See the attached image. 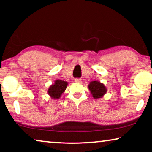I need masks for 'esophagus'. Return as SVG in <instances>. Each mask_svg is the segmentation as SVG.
<instances>
[{"label": "esophagus", "instance_id": "esophagus-1", "mask_svg": "<svg viewBox=\"0 0 152 152\" xmlns=\"http://www.w3.org/2000/svg\"><path fill=\"white\" fill-rule=\"evenodd\" d=\"M75 82H77V83H81V82H82V80H81L80 79L77 78V79H75Z\"/></svg>", "mask_w": 152, "mask_h": 152}]
</instances>
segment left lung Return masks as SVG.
Listing matches in <instances>:
<instances>
[{
    "label": "left lung",
    "mask_w": 152,
    "mask_h": 152,
    "mask_svg": "<svg viewBox=\"0 0 152 152\" xmlns=\"http://www.w3.org/2000/svg\"><path fill=\"white\" fill-rule=\"evenodd\" d=\"M88 88L91 91L92 97L94 99H99L104 97V95L107 93V87L104 86L103 83H101L99 81H92L89 83Z\"/></svg>",
    "instance_id": "left-lung-1"
}]
</instances>
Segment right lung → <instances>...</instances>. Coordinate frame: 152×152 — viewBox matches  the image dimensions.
<instances>
[{
    "mask_svg": "<svg viewBox=\"0 0 152 152\" xmlns=\"http://www.w3.org/2000/svg\"><path fill=\"white\" fill-rule=\"evenodd\" d=\"M68 82L61 80H56L54 84L49 86L48 89V94L52 99H58L61 97V95L65 92L67 88Z\"/></svg>",
    "mask_w": 152,
    "mask_h": 152,
    "instance_id": "obj_1",
    "label": "right lung"
}]
</instances>
